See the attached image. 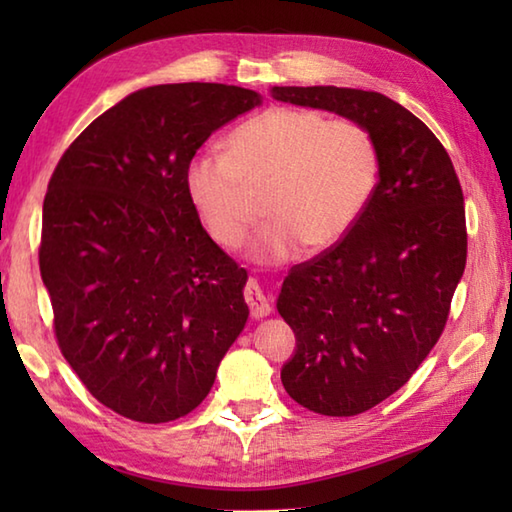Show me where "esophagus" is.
Returning <instances> with one entry per match:
<instances>
[{"label":"esophagus","mask_w":512,"mask_h":512,"mask_svg":"<svg viewBox=\"0 0 512 512\" xmlns=\"http://www.w3.org/2000/svg\"><path fill=\"white\" fill-rule=\"evenodd\" d=\"M244 298L248 302L250 316H253V318H264V316L271 314V300H268L264 289L259 287V282L253 280V277H250V280L246 282Z\"/></svg>","instance_id":"1"}]
</instances>
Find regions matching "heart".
<instances>
[{
    "mask_svg": "<svg viewBox=\"0 0 512 512\" xmlns=\"http://www.w3.org/2000/svg\"><path fill=\"white\" fill-rule=\"evenodd\" d=\"M268 221L248 257L280 266L307 248L323 253L350 235L379 185V151L357 121L311 108H268L237 126L228 153L198 151L185 194L214 244L239 248L250 223L248 187H268Z\"/></svg>",
    "mask_w": 512,
    "mask_h": 512,
    "instance_id": "b5f03b06",
    "label": "heart"
}]
</instances>
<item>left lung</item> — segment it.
I'll use <instances>...</instances> for the list:
<instances>
[{
    "label": "left lung",
    "mask_w": 512,
    "mask_h": 512,
    "mask_svg": "<svg viewBox=\"0 0 512 512\" xmlns=\"http://www.w3.org/2000/svg\"><path fill=\"white\" fill-rule=\"evenodd\" d=\"M273 99L357 121L379 185L341 244L284 277L277 311L296 334L282 384L305 409L348 418L411 379L443 334L467 259L463 189L445 146L379 92L314 85Z\"/></svg>",
    "instance_id": "8db88e82"
}]
</instances>
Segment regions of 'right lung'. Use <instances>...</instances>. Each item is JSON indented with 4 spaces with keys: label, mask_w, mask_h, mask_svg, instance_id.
Here are the masks:
<instances>
[{
    "label": "right lung",
    "mask_w": 512,
    "mask_h": 512,
    "mask_svg": "<svg viewBox=\"0 0 512 512\" xmlns=\"http://www.w3.org/2000/svg\"><path fill=\"white\" fill-rule=\"evenodd\" d=\"M259 103L223 83L137 90L69 144L49 180L38 255L58 348L128 420L192 413L246 325L248 275L198 223L185 167Z\"/></svg>",
    "instance_id": "1"
}]
</instances>
